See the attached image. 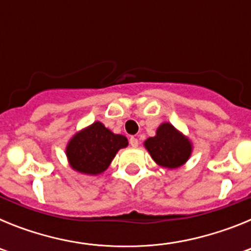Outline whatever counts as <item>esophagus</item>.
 Wrapping results in <instances>:
<instances>
[{
    "label": "esophagus",
    "instance_id": "esophagus-1",
    "mask_svg": "<svg viewBox=\"0 0 251 251\" xmlns=\"http://www.w3.org/2000/svg\"><path fill=\"white\" fill-rule=\"evenodd\" d=\"M129 145L132 146L133 148H136L137 146H138V139H137L136 137H130V138H129Z\"/></svg>",
    "mask_w": 251,
    "mask_h": 251
}]
</instances>
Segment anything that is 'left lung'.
<instances>
[{
  "instance_id": "obj_1",
  "label": "left lung",
  "mask_w": 251,
  "mask_h": 251,
  "mask_svg": "<svg viewBox=\"0 0 251 251\" xmlns=\"http://www.w3.org/2000/svg\"><path fill=\"white\" fill-rule=\"evenodd\" d=\"M146 148L154 162L167 168L182 166L191 154V143L177 132L170 123H163L157 129V134L145 142Z\"/></svg>"
}]
</instances>
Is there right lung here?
I'll list each match as a JSON object with an SVG mask.
<instances>
[{
  "label": "right lung",
  "instance_id": "obj_1",
  "mask_svg": "<svg viewBox=\"0 0 251 251\" xmlns=\"http://www.w3.org/2000/svg\"><path fill=\"white\" fill-rule=\"evenodd\" d=\"M127 146L126 137L114 134L100 122H95L73 137L66 147V154L74 170L98 175L109 167L117 152Z\"/></svg>",
  "mask_w": 251,
  "mask_h": 251
}]
</instances>
